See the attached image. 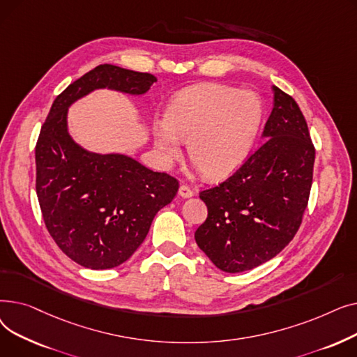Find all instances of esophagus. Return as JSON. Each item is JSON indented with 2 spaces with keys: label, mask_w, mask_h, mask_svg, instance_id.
I'll use <instances>...</instances> for the list:
<instances>
[{
  "label": "esophagus",
  "mask_w": 357,
  "mask_h": 357,
  "mask_svg": "<svg viewBox=\"0 0 357 357\" xmlns=\"http://www.w3.org/2000/svg\"><path fill=\"white\" fill-rule=\"evenodd\" d=\"M178 194H179V197H182V198H191V197H194V191L190 188L188 185H181Z\"/></svg>",
  "instance_id": "34e87169"
}]
</instances>
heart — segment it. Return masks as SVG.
<instances>
[{
    "mask_svg": "<svg viewBox=\"0 0 357 357\" xmlns=\"http://www.w3.org/2000/svg\"><path fill=\"white\" fill-rule=\"evenodd\" d=\"M264 104L255 91L201 84L179 92L165 117H155L152 135L165 160L182 155L208 178H224L246 162L259 136Z\"/></svg>",
    "mask_w": 357,
    "mask_h": 357,
    "instance_id": "obj_1",
    "label": "heart"
}]
</instances>
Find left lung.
<instances>
[{
    "instance_id": "8db88e82",
    "label": "left lung",
    "mask_w": 357,
    "mask_h": 357,
    "mask_svg": "<svg viewBox=\"0 0 357 357\" xmlns=\"http://www.w3.org/2000/svg\"><path fill=\"white\" fill-rule=\"evenodd\" d=\"M256 152L227 181L199 198L208 217L198 248L222 272L240 273L275 257L301 226L312 183L315 150L292 97L278 86Z\"/></svg>"
}]
</instances>
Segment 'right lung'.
I'll return each mask as SVG.
<instances>
[{
    "instance_id": "add662e5",
    "label": "right lung",
    "mask_w": 357,
    "mask_h": 357,
    "mask_svg": "<svg viewBox=\"0 0 357 357\" xmlns=\"http://www.w3.org/2000/svg\"><path fill=\"white\" fill-rule=\"evenodd\" d=\"M150 73L100 65L56 97L36 144V192L46 227L78 265L120 266L146 238L179 183L123 153H93L69 135V107L97 89L144 96Z\"/></svg>"
}]
</instances>
